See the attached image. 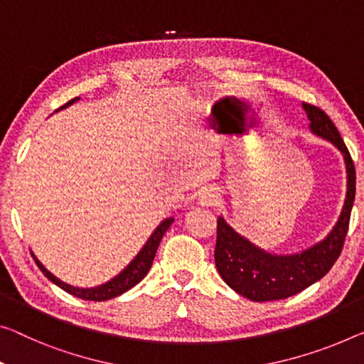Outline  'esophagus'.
<instances>
[{"label": "esophagus", "mask_w": 364, "mask_h": 364, "mask_svg": "<svg viewBox=\"0 0 364 364\" xmlns=\"http://www.w3.org/2000/svg\"><path fill=\"white\" fill-rule=\"evenodd\" d=\"M217 200H219V193H217L214 188H205L199 193V204L205 205V208L215 205Z\"/></svg>", "instance_id": "34e87169"}]
</instances>
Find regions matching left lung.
I'll use <instances>...</instances> for the list:
<instances>
[{
  "mask_svg": "<svg viewBox=\"0 0 364 364\" xmlns=\"http://www.w3.org/2000/svg\"><path fill=\"white\" fill-rule=\"evenodd\" d=\"M302 106L311 121L312 132L330 140L345 155L346 170H348V193H346L340 219L330 235L316 247L309 248L301 255H291V257H274V255L259 250L234 232L222 217L217 219L214 252L217 271L232 289L250 301L264 302L286 299L323 278L338 259L343 250L346 234H348L351 208H353L356 193L353 159L327 112L309 102H302Z\"/></svg>",
  "mask_w": 364,
  "mask_h": 364,
  "instance_id": "8db88e82",
  "label": "left lung"
}]
</instances>
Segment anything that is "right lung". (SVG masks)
<instances>
[{
  "label": "right lung",
  "mask_w": 364,
  "mask_h": 364,
  "mask_svg": "<svg viewBox=\"0 0 364 364\" xmlns=\"http://www.w3.org/2000/svg\"><path fill=\"white\" fill-rule=\"evenodd\" d=\"M73 101H77V97L72 101H68L67 105H63L62 107L72 105ZM60 107V109H62ZM173 219H165L161 224L156 227V230L151 234V237L149 238V242L145 243V247L140 250V253L137 255L132 259V263L129 264V267L121 271V274H117L116 278L111 279L109 283L102 284V286H97V287H91V289H80V287H73L70 284H65L62 283L60 279L55 278L52 273H48V271L42 267L39 259H37L34 255H32V258L36 259V264L41 268V271L43 274H46V278H48L52 281V283H55L58 287H62L63 291H67L68 294L72 296H77L80 299H85V301H107V299H112V297H117L121 296L122 292L129 291L130 287H134L135 284H139L140 281L145 278V274L149 273V269L151 267V263H154V258H155V253L159 250V245L161 242V238H164L165 232L168 230V227L171 225Z\"/></svg>",
  "instance_id": "obj_1"
}]
</instances>
